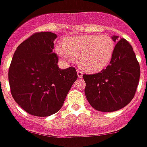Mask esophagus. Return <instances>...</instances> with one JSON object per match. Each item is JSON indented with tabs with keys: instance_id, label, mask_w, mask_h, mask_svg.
I'll return each instance as SVG.
<instances>
[{
	"instance_id": "obj_1",
	"label": "esophagus",
	"mask_w": 147,
	"mask_h": 147,
	"mask_svg": "<svg viewBox=\"0 0 147 147\" xmlns=\"http://www.w3.org/2000/svg\"><path fill=\"white\" fill-rule=\"evenodd\" d=\"M77 75H78V78H82L83 76V73L80 71H77Z\"/></svg>"
}]
</instances>
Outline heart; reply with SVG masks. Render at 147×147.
Instances as JSON below:
<instances>
[{
	"label": "heart",
	"mask_w": 147,
	"mask_h": 147,
	"mask_svg": "<svg viewBox=\"0 0 147 147\" xmlns=\"http://www.w3.org/2000/svg\"><path fill=\"white\" fill-rule=\"evenodd\" d=\"M115 45L107 34L75 36L64 39L57 45L55 52L65 62L78 59L79 67L91 74L98 73L106 68L114 55Z\"/></svg>",
	"instance_id": "obj_1"
}]
</instances>
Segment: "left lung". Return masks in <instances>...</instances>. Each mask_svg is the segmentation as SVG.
<instances>
[{
  "label": "left lung",
  "mask_w": 147,
  "mask_h": 147,
  "mask_svg": "<svg viewBox=\"0 0 147 147\" xmlns=\"http://www.w3.org/2000/svg\"><path fill=\"white\" fill-rule=\"evenodd\" d=\"M113 35L118 41L110 65L98 74H84V93L93 108L114 112L126 106L134 97L140 78V66L133 47L123 38Z\"/></svg>",
  "instance_id": "1"
}]
</instances>
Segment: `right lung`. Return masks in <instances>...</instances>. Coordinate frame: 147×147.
<instances>
[{"instance_id":"add662e5","label":"right lung","mask_w":147,"mask_h":147,"mask_svg":"<svg viewBox=\"0 0 147 147\" xmlns=\"http://www.w3.org/2000/svg\"><path fill=\"white\" fill-rule=\"evenodd\" d=\"M57 34L35 33L21 43L8 71L11 92L26 113L46 117L62 107L68 92L77 79L74 68L61 69L53 53Z\"/></svg>"}]
</instances>
